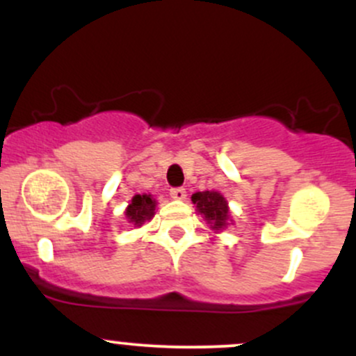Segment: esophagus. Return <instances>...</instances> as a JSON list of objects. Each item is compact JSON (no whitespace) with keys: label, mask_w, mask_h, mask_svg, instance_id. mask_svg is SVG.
Segmentation results:
<instances>
[{"label":"esophagus","mask_w":356,"mask_h":356,"mask_svg":"<svg viewBox=\"0 0 356 356\" xmlns=\"http://www.w3.org/2000/svg\"><path fill=\"white\" fill-rule=\"evenodd\" d=\"M170 197L175 199V201H184V199L187 197V192L186 189H182V187H177V189L170 191Z\"/></svg>","instance_id":"34e87169"}]
</instances>
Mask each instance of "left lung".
<instances>
[{
	"mask_svg": "<svg viewBox=\"0 0 356 356\" xmlns=\"http://www.w3.org/2000/svg\"><path fill=\"white\" fill-rule=\"evenodd\" d=\"M192 202L195 204V211L202 216L211 231L219 234L227 226L234 224L231 219V211L226 197L218 191H202L192 194Z\"/></svg>",
	"mask_w": 356,
	"mask_h": 356,
	"instance_id": "left-lung-1",
	"label": "left lung"
}]
</instances>
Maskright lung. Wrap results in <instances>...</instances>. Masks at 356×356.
<instances>
[{
    "mask_svg": "<svg viewBox=\"0 0 356 356\" xmlns=\"http://www.w3.org/2000/svg\"><path fill=\"white\" fill-rule=\"evenodd\" d=\"M155 207H157V201L152 194H136L124 212L125 220L136 227H140L145 220L154 218Z\"/></svg>",
    "mask_w": 356,
    "mask_h": 356,
    "instance_id": "right-lung-1",
    "label": "right lung"
}]
</instances>
